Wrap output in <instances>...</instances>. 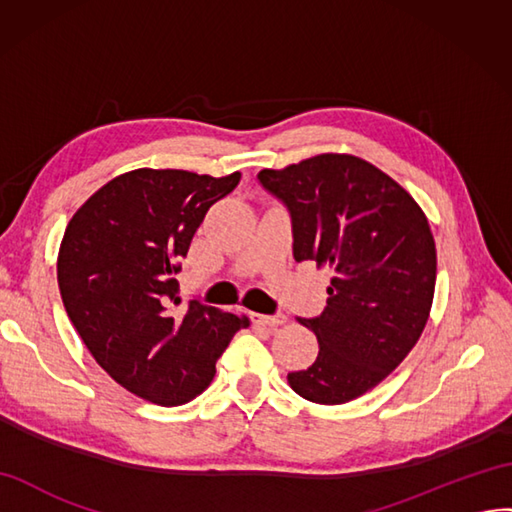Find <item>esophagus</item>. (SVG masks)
Returning a JSON list of instances; mask_svg holds the SVG:
<instances>
[{
    "instance_id": "obj_1",
    "label": "esophagus",
    "mask_w": 512,
    "mask_h": 512,
    "mask_svg": "<svg viewBox=\"0 0 512 512\" xmlns=\"http://www.w3.org/2000/svg\"><path fill=\"white\" fill-rule=\"evenodd\" d=\"M252 321H254L256 325L273 329V327H278V325L286 323V316H284L282 312H278V314H252Z\"/></svg>"
}]
</instances>
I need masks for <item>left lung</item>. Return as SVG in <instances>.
Here are the masks:
<instances>
[{
	"mask_svg": "<svg viewBox=\"0 0 512 512\" xmlns=\"http://www.w3.org/2000/svg\"><path fill=\"white\" fill-rule=\"evenodd\" d=\"M293 224V256L329 267L327 308L299 319L319 357L288 383L319 405H342L375 388L416 347L433 306L437 252L426 215L375 165L319 155L258 172Z\"/></svg>",
	"mask_w": 512,
	"mask_h": 512,
	"instance_id": "1",
	"label": "left lung"
}]
</instances>
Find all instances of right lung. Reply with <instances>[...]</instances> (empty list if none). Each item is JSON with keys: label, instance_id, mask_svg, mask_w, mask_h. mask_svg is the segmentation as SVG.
<instances>
[{"label": "right lung", "instance_id": "1", "mask_svg": "<svg viewBox=\"0 0 512 512\" xmlns=\"http://www.w3.org/2000/svg\"><path fill=\"white\" fill-rule=\"evenodd\" d=\"M239 181L140 168L103 185L66 226L58 286L68 319L109 377L155 405L204 392L250 325L198 299L181 306L174 278L206 211Z\"/></svg>", "mask_w": 512, "mask_h": 512}]
</instances>
